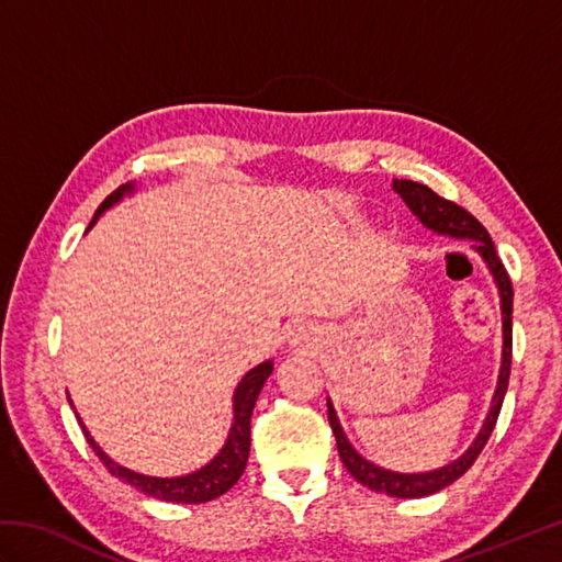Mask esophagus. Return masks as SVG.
Masks as SVG:
<instances>
[{
    "instance_id": "obj_1",
    "label": "esophagus",
    "mask_w": 562,
    "mask_h": 562,
    "mask_svg": "<svg viewBox=\"0 0 562 562\" xmlns=\"http://www.w3.org/2000/svg\"><path fill=\"white\" fill-rule=\"evenodd\" d=\"M306 336H308V333H306L304 328H296V333H294V342H296V340H306Z\"/></svg>"
}]
</instances>
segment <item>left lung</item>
<instances>
[{"mask_svg": "<svg viewBox=\"0 0 562 562\" xmlns=\"http://www.w3.org/2000/svg\"><path fill=\"white\" fill-rule=\"evenodd\" d=\"M393 190L405 200V205H408L415 214L417 220H420L429 229H435L439 234H449V236H459V238H471L473 248L479 250L483 256V260L487 262V268H491L493 278L497 282V290H499V302H503V333H505V345H503V367H499V381H497V391L493 396V405H491V413L485 417V425L475 437L473 445L469 447V451L459 457L453 463L445 465V469H437V471H429V473H393L386 469H379V465L364 461L360 453H357L350 441L345 439L340 423H338V415L333 411V405L328 401V423L333 435H336V445H338V453L345 463V469H348L355 481H360L362 485H367L369 491L374 493H386L391 497H425V495H432L445 491L447 485H451L457 479L471 469L473 461L479 459V453L483 451V447L487 445V439H491L495 423H497V415L499 408H503V401H505V393H507V384H509V367H512V302H515V290H512V280L509 274L503 266V260H499L495 244L491 234L485 232V226L473 217L469 210L459 207L457 202H451L447 198L437 195L432 188H427L423 183H415V181H393Z\"/></svg>", "mask_w": 562, "mask_h": 562, "instance_id": "8db88e82", "label": "left lung"}]
</instances>
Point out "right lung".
Wrapping results in <instances>:
<instances>
[{
  "instance_id": "right-lung-1",
  "label": "right lung",
  "mask_w": 562,
  "mask_h": 562,
  "mask_svg": "<svg viewBox=\"0 0 562 562\" xmlns=\"http://www.w3.org/2000/svg\"><path fill=\"white\" fill-rule=\"evenodd\" d=\"M130 190H133V186L130 183L113 190V193L101 202L97 214H93L89 229L97 224L99 214L103 210H109L113 202L121 200L125 193H130ZM270 372H272V362H262L256 369H250V372L241 379V384H238L234 391V425L229 429V437H226V445L207 465H202V469L195 473L181 475V479H151V475H142V473L125 469V465H117L115 461L105 457L97 441L91 439L87 427H83L81 423L79 425H81L83 437H87L93 453H97L105 469H109L115 479H121L123 483L137 487L139 493H145L149 497L164 499V503H181V505L210 503V499L224 495L238 479H241L246 461H248V449H250V413H254L258 393H260L262 384H266Z\"/></svg>"
}]
</instances>
